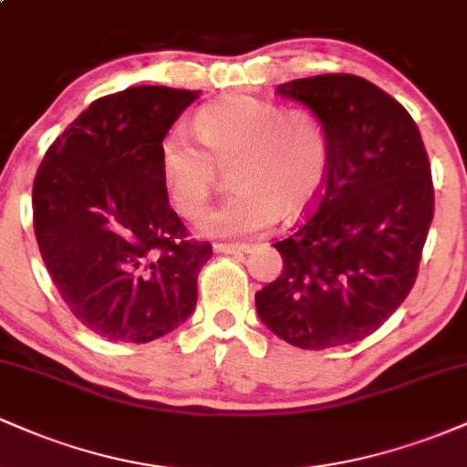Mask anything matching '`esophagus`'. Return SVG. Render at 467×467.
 Here are the masks:
<instances>
[{"label": "esophagus", "mask_w": 467, "mask_h": 467, "mask_svg": "<svg viewBox=\"0 0 467 467\" xmlns=\"http://www.w3.org/2000/svg\"><path fill=\"white\" fill-rule=\"evenodd\" d=\"M248 250L250 245L245 244H215V252H222V254H244Z\"/></svg>", "instance_id": "esophagus-1"}]
</instances>
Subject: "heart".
Masks as SVG:
<instances>
[{"label": "heart", "mask_w": 467, "mask_h": 467, "mask_svg": "<svg viewBox=\"0 0 467 467\" xmlns=\"http://www.w3.org/2000/svg\"><path fill=\"white\" fill-rule=\"evenodd\" d=\"M196 138L182 127L160 142V171L171 202L186 219L206 213L219 167L230 166L234 192L202 223L208 237H248L283 215H296L323 186L329 138L309 109L254 96H230L195 114Z\"/></svg>", "instance_id": "b5f03b06"}]
</instances>
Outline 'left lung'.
Masks as SVG:
<instances>
[{"label": "left lung", "mask_w": 467, "mask_h": 467, "mask_svg": "<svg viewBox=\"0 0 467 467\" xmlns=\"http://www.w3.org/2000/svg\"><path fill=\"white\" fill-rule=\"evenodd\" d=\"M323 120L329 164L305 222L276 241L283 270L254 296L278 337L309 351L371 336L404 303L435 215L431 160L409 111L353 74L278 85Z\"/></svg>", "instance_id": "left-lung-1"}]
</instances>
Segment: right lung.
Instances as JSON below:
<instances>
[{
	"mask_svg": "<svg viewBox=\"0 0 467 467\" xmlns=\"http://www.w3.org/2000/svg\"><path fill=\"white\" fill-rule=\"evenodd\" d=\"M200 89L138 85L94 100L50 144L32 186L44 264L80 325L151 342L192 314L213 256L171 208L160 142Z\"/></svg>",
	"mask_w": 467,
	"mask_h": 467,
	"instance_id": "1",
	"label": "right lung"
}]
</instances>
